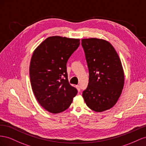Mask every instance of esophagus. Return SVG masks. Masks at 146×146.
I'll list each match as a JSON object with an SVG mask.
<instances>
[{
    "mask_svg": "<svg viewBox=\"0 0 146 146\" xmlns=\"http://www.w3.org/2000/svg\"><path fill=\"white\" fill-rule=\"evenodd\" d=\"M76 88L77 89V90H78V92H80V90H81V88H80V86H79V85H77V86H76Z\"/></svg>",
    "mask_w": 146,
    "mask_h": 146,
    "instance_id": "esophagus-1",
    "label": "esophagus"
}]
</instances>
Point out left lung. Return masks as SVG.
Returning a JSON list of instances; mask_svg holds the SVG:
<instances>
[{
  "instance_id": "1",
  "label": "left lung",
  "mask_w": 146,
  "mask_h": 146,
  "mask_svg": "<svg viewBox=\"0 0 146 146\" xmlns=\"http://www.w3.org/2000/svg\"><path fill=\"white\" fill-rule=\"evenodd\" d=\"M89 72V84L82 97L96 112L110 109L117 103L124 84L122 63L110 43L96 38L82 39Z\"/></svg>"
}]
</instances>
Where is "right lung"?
Returning <instances> with one entry per match:
<instances>
[{
  "label": "right lung",
  "instance_id": "add662e5",
  "mask_svg": "<svg viewBox=\"0 0 146 146\" xmlns=\"http://www.w3.org/2000/svg\"><path fill=\"white\" fill-rule=\"evenodd\" d=\"M80 41L50 36L33 53L29 68L33 92L40 105L51 113L66 110L78 93L68 82L66 63L80 46Z\"/></svg>",
  "mask_w": 146,
  "mask_h": 146
}]
</instances>
